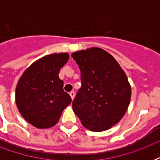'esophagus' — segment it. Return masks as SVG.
Masks as SVG:
<instances>
[{"label": "esophagus", "mask_w": 160, "mask_h": 160, "mask_svg": "<svg viewBox=\"0 0 160 160\" xmlns=\"http://www.w3.org/2000/svg\"><path fill=\"white\" fill-rule=\"evenodd\" d=\"M70 97H71V99H72V100H74V99H75V91H70Z\"/></svg>", "instance_id": "1"}]
</instances>
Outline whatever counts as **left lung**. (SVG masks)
<instances>
[{"label": "left lung", "mask_w": 160, "mask_h": 160, "mask_svg": "<svg viewBox=\"0 0 160 160\" xmlns=\"http://www.w3.org/2000/svg\"><path fill=\"white\" fill-rule=\"evenodd\" d=\"M80 70L81 87L72 107L81 124L100 132L116 124L125 114L131 98V87L115 59L98 47L71 55Z\"/></svg>", "instance_id": "obj_1"}]
</instances>
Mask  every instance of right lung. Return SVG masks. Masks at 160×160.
<instances>
[{"instance_id": "add662e5", "label": "right lung", "mask_w": 160, "mask_h": 160, "mask_svg": "<svg viewBox=\"0 0 160 160\" xmlns=\"http://www.w3.org/2000/svg\"><path fill=\"white\" fill-rule=\"evenodd\" d=\"M68 60V53L46 55L31 64L17 83L16 103L19 111L38 129L55 125L64 109L71 103L59 78L60 68Z\"/></svg>"}]
</instances>
